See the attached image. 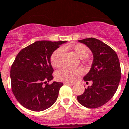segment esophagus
Masks as SVG:
<instances>
[{"mask_svg":"<svg viewBox=\"0 0 129 129\" xmlns=\"http://www.w3.org/2000/svg\"><path fill=\"white\" fill-rule=\"evenodd\" d=\"M65 85H70V86H73L74 85V83H69V82H64L63 83Z\"/></svg>","mask_w":129,"mask_h":129,"instance_id":"1","label":"esophagus"}]
</instances>
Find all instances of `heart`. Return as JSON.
I'll return each instance as SVG.
<instances>
[{
	"label": "heart",
	"mask_w": 129,
	"mask_h": 129,
	"mask_svg": "<svg viewBox=\"0 0 129 129\" xmlns=\"http://www.w3.org/2000/svg\"><path fill=\"white\" fill-rule=\"evenodd\" d=\"M71 49L81 59L87 58L89 55V50L85 45L81 44L73 45ZM63 50L61 48L55 50L50 57V62L54 68H59L62 63V54ZM82 71L80 69H72V68H63L57 71L55 74V78L60 81L72 83L76 80L81 74Z\"/></svg>",
	"instance_id": "obj_1"
}]
</instances>
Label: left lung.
<instances>
[{
  "mask_svg": "<svg viewBox=\"0 0 129 129\" xmlns=\"http://www.w3.org/2000/svg\"><path fill=\"white\" fill-rule=\"evenodd\" d=\"M88 47L93 54L89 72L83 77L93 84L77 96V101L87 108L94 109L108 102L115 93L121 80V66L116 52L99 40L90 38L78 40Z\"/></svg>",
  "mask_w": 129,
  "mask_h": 129,
  "instance_id": "left-lung-1",
  "label": "left lung"
}]
</instances>
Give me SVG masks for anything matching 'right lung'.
<instances>
[{"mask_svg":"<svg viewBox=\"0 0 129 129\" xmlns=\"http://www.w3.org/2000/svg\"><path fill=\"white\" fill-rule=\"evenodd\" d=\"M67 41H37L20 51L10 69L12 90L16 99L25 108L42 111L53 105L63 83L52 81L54 72L50 57Z\"/></svg>","mask_w":129,"mask_h":129,"instance_id":"right-lung-1","label":"right lung"}]
</instances>
